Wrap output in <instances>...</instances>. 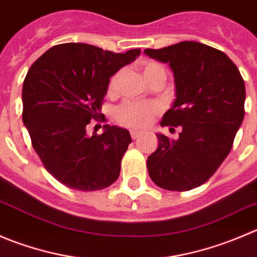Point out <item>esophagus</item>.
Listing matches in <instances>:
<instances>
[{
	"mask_svg": "<svg viewBox=\"0 0 257 257\" xmlns=\"http://www.w3.org/2000/svg\"><path fill=\"white\" fill-rule=\"evenodd\" d=\"M131 136H132V138L136 139V138H138L139 136H141V132L137 131V129H131Z\"/></svg>",
	"mask_w": 257,
	"mask_h": 257,
	"instance_id": "1",
	"label": "esophagus"
}]
</instances>
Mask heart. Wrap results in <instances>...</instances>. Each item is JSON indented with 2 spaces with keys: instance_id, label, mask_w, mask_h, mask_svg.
Returning <instances> with one entry per match:
<instances>
[{
  "instance_id": "b5f03b06",
  "label": "heart",
  "mask_w": 257,
  "mask_h": 257,
  "mask_svg": "<svg viewBox=\"0 0 257 257\" xmlns=\"http://www.w3.org/2000/svg\"><path fill=\"white\" fill-rule=\"evenodd\" d=\"M144 76L147 80L151 83L152 80L157 78L166 79V70L163 66L153 61H146L142 65ZM123 70H119L109 79L108 83V93L114 94L118 89L119 81H120ZM161 108L156 101H131L126 100L121 103L116 108L114 113L116 123L123 126L129 128H144L152 121V119L159 113Z\"/></svg>"
}]
</instances>
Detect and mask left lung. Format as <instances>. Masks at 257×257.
I'll return each instance as SVG.
<instances>
[{
  "label": "left lung",
  "mask_w": 257,
  "mask_h": 257,
  "mask_svg": "<svg viewBox=\"0 0 257 257\" xmlns=\"http://www.w3.org/2000/svg\"><path fill=\"white\" fill-rule=\"evenodd\" d=\"M144 52L173 70L177 99L161 125L181 128L176 141L157 134L158 148L147 159L149 177L163 189L189 191L207 182L230 153L245 115V83L225 52L201 42Z\"/></svg>",
  "instance_id": "8db88e82"
}]
</instances>
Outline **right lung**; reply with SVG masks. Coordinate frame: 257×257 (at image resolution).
<instances>
[{
	"label": "right lung",
	"mask_w": 257,
	"mask_h": 257,
	"mask_svg": "<svg viewBox=\"0 0 257 257\" xmlns=\"http://www.w3.org/2000/svg\"><path fill=\"white\" fill-rule=\"evenodd\" d=\"M139 54L68 42L52 46L30 68L22 120L46 171L64 186L99 191L118 179L131 134L105 124L103 134L89 137L86 125L93 119L106 121L100 108L109 78Z\"/></svg>",
	"instance_id": "right-lung-1"
}]
</instances>
